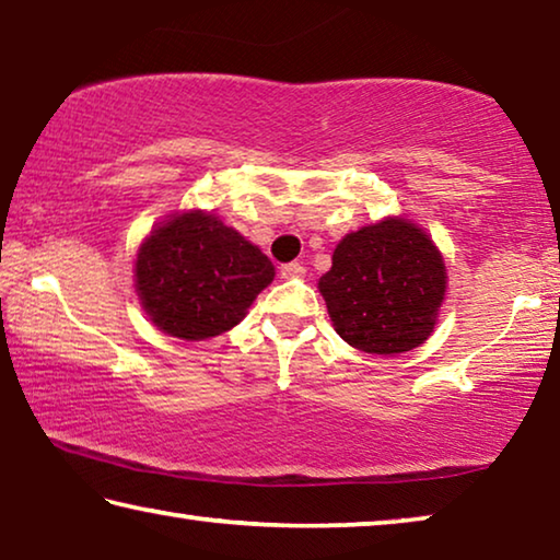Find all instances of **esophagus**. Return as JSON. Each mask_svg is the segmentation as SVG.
Masks as SVG:
<instances>
[{"label":"esophagus","instance_id":"1","mask_svg":"<svg viewBox=\"0 0 560 560\" xmlns=\"http://www.w3.org/2000/svg\"><path fill=\"white\" fill-rule=\"evenodd\" d=\"M303 264L301 261H289V264H283L281 267V277L283 279H296V277H303Z\"/></svg>","mask_w":560,"mask_h":560}]
</instances>
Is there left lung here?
Masks as SVG:
<instances>
[{"mask_svg": "<svg viewBox=\"0 0 560 560\" xmlns=\"http://www.w3.org/2000/svg\"><path fill=\"white\" fill-rule=\"evenodd\" d=\"M318 289L348 346L393 355L432 334L447 271L428 234L387 217L340 240Z\"/></svg>", "mask_w": 560, "mask_h": 560, "instance_id": "left-lung-1", "label": "left lung"}]
</instances>
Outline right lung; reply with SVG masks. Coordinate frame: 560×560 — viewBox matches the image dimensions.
<instances>
[{
	"label": "right lung",
	"mask_w": 560,
	"mask_h": 560,
	"mask_svg": "<svg viewBox=\"0 0 560 560\" xmlns=\"http://www.w3.org/2000/svg\"><path fill=\"white\" fill-rule=\"evenodd\" d=\"M271 279L267 254L205 212L177 214L158 226L136 261L138 296L150 320L185 340L234 328Z\"/></svg>",
	"instance_id": "obj_1"
}]
</instances>
